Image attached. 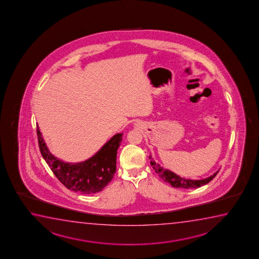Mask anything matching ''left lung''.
Returning a JSON list of instances; mask_svg holds the SVG:
<instances>
[{
    "label": "left lung",
    "instance_id": "obj_1",
    "mask_svg": "<svg viewBox=\"0 0 259 259\" xmlns=\"http://www.w3.org/2000/svg\"><path fill=\"white\" fill-rule=\"evenodd\" d=\"M149 159H151V165L153 167V169L155 170L156 173L159 176V178L163 179L165 182L170 184L172 187H177V188L191 189V188H197V187H202L203 185L209 183L219 172V170H218V171L215 172L213 175L210 176L209 178L200 179V180L184 179V178H181L179 175L175 174L174 172L170 171L167 168H164L159 164L156 163L153 159L151 158V156L149 157Z\"/></svg>",
    "mask_w": 259,
    "mask_h": 259
}]
</instances>
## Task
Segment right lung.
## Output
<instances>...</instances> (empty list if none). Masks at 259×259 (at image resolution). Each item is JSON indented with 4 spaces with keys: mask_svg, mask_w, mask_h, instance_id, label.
<instances>
[{
    "mask_svg": "<svg viewBox=\"0 0 259 259\" xmlns=\"http://www.w3.org/2000/svg\"><path fill=\"white\" fill-rule=\"evenodd\" d=\"M36 134L40 152L46 162L60 182L71 191L82 195L95 194L101 191L115 175L117 149L123 134L115 135L95 155L79 163H68L56 158L48 150L38 125Z\"/></svg>",
    "mask_w": 259,
    "mask_h": 259,
    "instance_id": "right-lung-1",
    "label": "right lung"
}]
</instances>
